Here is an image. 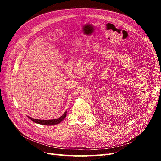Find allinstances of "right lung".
<instances>
[{"label": "right lung", "instance_id": "add662e5", "mask_svg": "<svg viewBox=\"0 0 161 161\" xmlns=\"http://www.w3.org/2000/svg\"><path fill=\"white\" fill-rule=\"evenodd\" d=\"M66 116V111L64 112V114H63L60 118L55 119H50V120H42V119H34L32 118H30V117L27 116L29 118H30L31 121H33V122L39 124H42V125H56L60 123L61 121L64 119Z\"/></svg>", "mask_w": 161, "mask_h": 161}]
</instances>
